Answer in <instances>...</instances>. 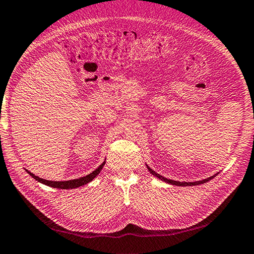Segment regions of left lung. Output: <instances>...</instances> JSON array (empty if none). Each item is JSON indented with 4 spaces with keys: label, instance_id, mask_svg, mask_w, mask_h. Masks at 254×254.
I'll use <instances>...</instances> for the list:
<instances>
[{
    "label": "left lung",
    "instance_id": "left-lung-1",
    "mask_svg": "<svg viewBox=\"0 0 254 254\" xmlns=\"http://www.w3.org/2000/svg\"><path fill=\"white\" fill-rule=\"evenodd\" d=\"M147 168H148V171H149L150 173H152V174H153L154 176L157 177V179L162 180V181H164V182H166V183H170V184H172V185H176V186H193V185L204 184V183H206V182L211 181L212 179H214V177L216 176V174H215V175H213V176H211V177H208V179H206V180L198 181V182H179V181H173V180L165 179V177H163L162 175H159V174H157V173H155L153 170H150V168H149L148 166H147Z\"/></svg>",
    "mask_w": 254,
    "mask_h": 254
}]
</instances>
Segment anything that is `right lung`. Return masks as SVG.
I'll return each instance as SVG.
<instances>
[{"instance_id": "add662e5", "label": "right lung", "mask_w": 254, "mask_h": 254, "mask_svg": "<svg viewBox=\"0 0 254 254\" xmlns=\"http://www.w3.org/2000/svg\"><path fill=\"white\" fill-rule=\"evenodd\" d=\"M105 165V162L101 164V165L97 168V170L93 171L90 174H88L87 176H83V177H80V179L77 180H71V181H64V182H55V181H48V180H43V179H40V177L35 176L33 173H31L29 171H26L29 173V174L33 177L35 181L40 182V183H42L44 185H48V186H51V188H55V189H61V190H69V189H75V188H80V186L82 185H86L88 184L89 182H91L95 177L99 174L100 171L102 170V167Z\"/></svg>"}]
</instances>
